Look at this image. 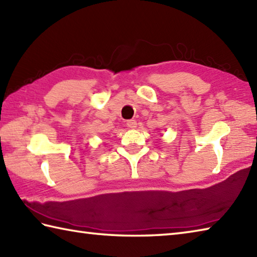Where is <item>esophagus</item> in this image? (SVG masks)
<instances>
[{
  "mask_svg": "<svg viewBox=\"0 0 257 257\" xmlns=\"http://www.w3.org/2000/svg\"><path fill=\"white\" fill-rule=\"evenodd\" d=\"M137 120L135 119H128L127 122H126V126L127 127H130V128H135L137 127Z\"/></svg>",
  "mask_w": 257,
  "mask_h": 257,
  "instance_id": "obj_1",
  "label": "esophagus"
}]
</instances>
